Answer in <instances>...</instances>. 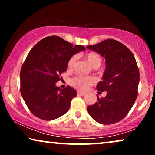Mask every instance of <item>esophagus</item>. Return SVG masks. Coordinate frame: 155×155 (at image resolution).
Here are the masks:
<instances>
[{
	"instance_id": "34e87169",
	"label": "esophagus",
	"mask_w": 155,
	"mask_h": 155,
	"mask_svg": "<svg viewBox=\"0 0 155 155\" xmlns=\"http://www.w3.org/2000/svg\"><path fill=\"white\" fill-rule=\"evenodd\" d=\"M77 94H78V96H84V92H80V91H78Z\"/></svg>"
}]
</instances>
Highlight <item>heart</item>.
Wrapping results in <instances>:
<instances>
[{
    "label": "heart",
    "instance_id": "1",
    "mask_svg": "<svg viewBox=\"0 0 155 155\" xmlns=\"http://www.w3.org/2000/svg\"><path fill=\"white\" fill-rule=\"evenodd\" d=\"M85 58L89 63L94 68H98L101 64L102 60L101 56L95 52H90L85 55ZM78 60L77 55H73L68 61V68L70 70L73 69ZM97 80L94 77H85V76H75L71 79L70 83L74 87L80 91H86L90 86L96 83Z\"/></svg>",
    "mask_w": 155,
    "mask_h": 155
}]
</instances>
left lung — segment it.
Listing matches in <instances>:
<instances>
[{
	"instance_id": "1",
	"label": "left lung",
	"mask_w": 155,
	"mask_h": 155,
	"mask_svg": "<svg viewBox=\"0 0 155 155\" xmlns=\"http://www.w3.org/2000/svg\"><path fill=\"white\" fill-rule=\"evenodd\" d=\"M87 48L105 58L106 69L97 90L107 92L105 97L97 96V102L88 106V113L101 124H116L128 114L137 97L140 73L136 61L124 44L114 39Z\"/></svg>"
}]
</instances>
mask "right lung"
Returning a JSON list of instances; mask_svg holds the SVG:
<instances>
[{
  "instance_id": "add662e5",
  "label": "right lung",
  "mask_w": 155,
  "mask_h": 155,
  "mask_svg": "<svg viewBox=\"0 0 155 155\" xmlns=\"http://www.w3.org/2000/svg\"><path fill=\"white\" fill-rule=\"evenodd\" d=\"M85 50L58 36L44 38L31 48L20 71V92L29 111L40 119L51 120L66 113L75 90L60 89L56 83L74 54Z\"/></svg>"
}]
</instances>
